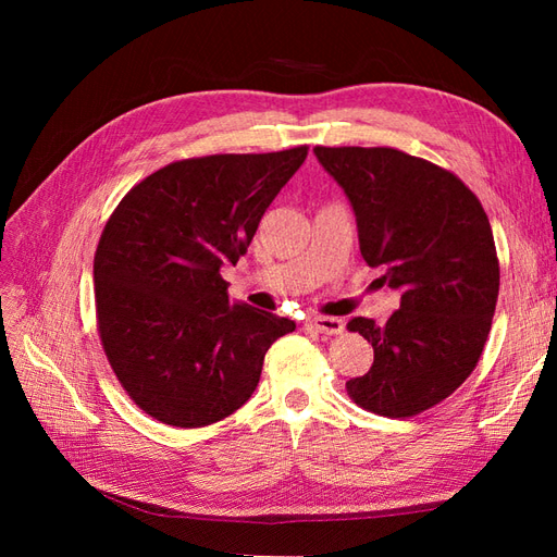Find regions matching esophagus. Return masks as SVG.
<instances>
[{
	"instance_id": "obj_1",
	"label": "esophagus",
	"mask_w": 557,
	"mask_h": 557,
	"mask_svg": "<svg viewBox=\"0 0 557 557\" xmlns=\"http://www.w3.org/2000/svg\"><path fill=\"white\" fill-rule=\"evenodd\" d=\"M307 327L318 332V334H325V336H334V334H342L344 332V320L342 318H327V315H318V318H309L307 320Z\"/></svg>"
}]
</instances>
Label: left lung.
Wrapping results in <instances>:
<instances>
[{
  "label": "left lung",
  "instance_id": "obj_1",
  "mask_svg": "<svg viewBox=\"0 0 557 557\" xmlns=\"http://www.w3.org/2000/svg\"><path fill=\"white\" fill-rule=\"evenodd\" d=\"M313 153L350 201L364 262L401 293L383 325L348 323L374 364L346 391L379 416H416L458 391L483 352L499 293L491 223L458 176L423 158L360 146Z\"/></svg>",
  "mask_w": 557,
  "mask_h": 557
}]
</instances>
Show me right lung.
Masks as SVG:
<instances>
[{
	"mask_svg": "<svg viewBox=\"0 0 557 557\" xmlns=\"http://www.w3.org/2000/svg\"><path fill=\"white\" fill-rule=\"evenodd\" d=\"M307 153L172 162L111 213L95 252L97 327L117 381L160 423L205 428L244 407L264 352L295 330L232 305L221 267L237 264Z\"/></svg>",
	"mask_w": 557,
	"mask_h": 557,
	"instance_id": "1",
	"label": "right lung"
}]
</instances>
